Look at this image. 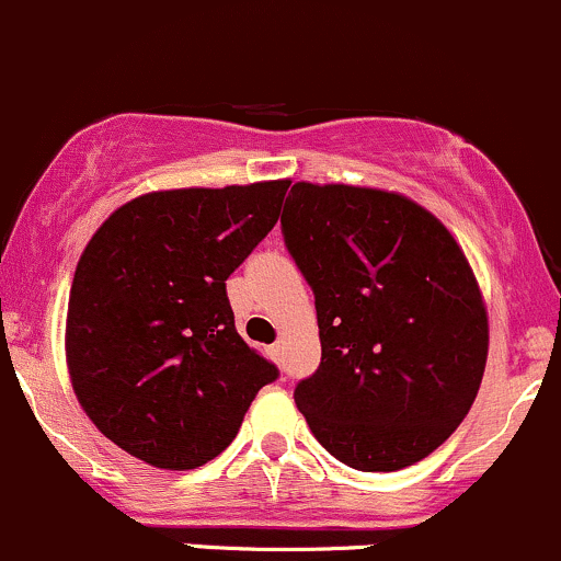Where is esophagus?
<instances>
[{"instance_id": "esophagus-1", "label": "esophagus", "mask_w": 561, "mask_h": 561, "mask_svg": "<svg viewBox=\"0 0 561 561\" xmlns=\"http://www.w3.org/2000/svg\"><path fill=\"white\" fill-rule=\"evenodd\" d=\"M270 356H273L275 362H280V356H283V345H280V343H273V345H270Z\"/></svg>"}]
</instances>
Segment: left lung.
<instances>
[{
    "label": "left lung",
    "instance_id": "left-lung-1",
    "mask_svg": "<svg viewBox=\"0 0 561 561\" xmlns=\"http://www.w3.org/2000/svg\"><path fill=\"white\" fill-rule=\"evenodd\" d=\"M280 229L319 316L321 365L294 389L310 432L354 470L415 465L470 413L486 369L465 251L408 196L343 183H294Z\"/></svg>",
    "mask_w": 561,
    "mask_h": 561
}]
</instances>
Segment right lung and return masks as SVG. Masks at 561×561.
I'll list each match as a JSON object with an SVG mask.
<instances>
[{"mask_svg": "<svg viewBox=\"0 0 561 561\" xmlns=\"http://www.w3.org/2000/svg\"><path fill=\"white\" fill-rule=\"evenodd\" d=\"M288 183L142 194L85 245L67 367L80 408L126 454L161 470L207 465L278 378L234 329L227 278L278 224Z\"/></svg>", "mask_w": 561, "mask_h": 561, "instance_id": "1", "label": "right lung"}]
</instances>
